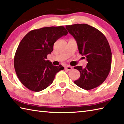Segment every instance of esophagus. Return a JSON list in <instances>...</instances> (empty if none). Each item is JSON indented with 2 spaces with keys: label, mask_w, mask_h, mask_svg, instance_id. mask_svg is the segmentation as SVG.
I'll use <instances>...</instances> for the list:
<instances>
[{
  "label": "esophagus",
  "mask_w": 124,
  "mask_h": 124,
  "mask_svg": "<svg viewBox=\"0 0 124 124\" xmlns=\"http://www.w3.org/2000/svg\"><path fill=\"white\" fill-rule=\"evenodd\" d=\"M72 69V67L71 66H67L65 67V69L67 71L71 70Z\"/></svg>",
  "instance_id": "1"
}]
</instances>
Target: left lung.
I'll return each instance as SVG.
<instances>
[{
    "label": "left lung",
    "instance_id": "left-lung-1",
    "mask_svg": "<svg viewBox=\"0 0 124 124\" xmlns=\"http://www.w3.org/2000/svg\"><path fill=\"white\" fill-rule=\"evenodd\" d=\"M66 28L75 39L80 54L88 62L85 68L74 67L80 72V78L74 83L86 90L96 88L105 80L110 70L111 52L108 40L102 32L87 24L68 25Z\"/></svg>",
    "mask_w": 124,
    "mask_h": 124
}]
</instances>
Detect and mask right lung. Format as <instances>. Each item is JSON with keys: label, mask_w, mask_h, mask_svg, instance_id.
I'll use <instances>...</instances> for the list:
<instances>
[{"label": "right lung", "mask_w": 124, "mask_h": 124, "mask_svg": "<svg viewBox=\"0 0 124 124\" xmlns=\"http://www.w3.org/2000/svg\"><path fill=\"white\" fill-rule=\"evenodd\" d=\"M64 26L33 30L20 42L14 57L16 75L26 88L34 92L44 90L52 84L56 73L64 68L46 60L55 42L68 34Z\"/></svg>", "instance_id": "right-lung-1"}]
</instances>
